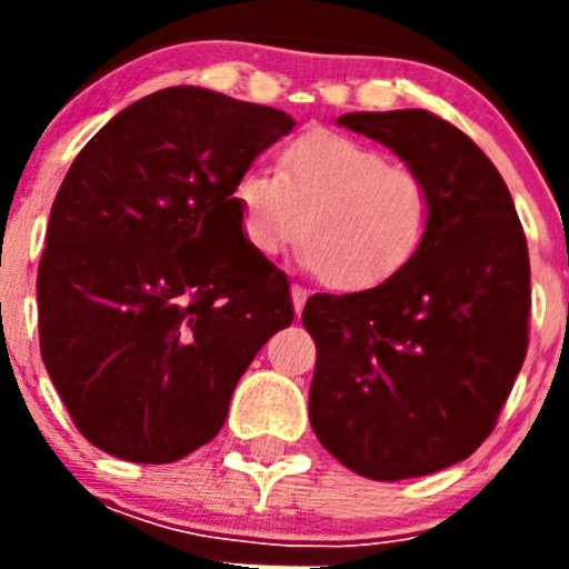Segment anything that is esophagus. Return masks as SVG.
<instances>
[{
    "label": "esophagus",
    "mask_w": 569,
    "mask_h": 569,
    "mask_svg": "<svg viewBox=\"0 0 569 569\" xmlns=\"http://www.w3.org/2000/svg\"><path fill=\"white\" fill-rule=\"evenodd\" d=\"M290 296H293V308H296V316H299L301 310H305V301H308V290L293 284V288H290Z\"/></svg>",
    "instance_id": "34e87169"
}]
</instances>
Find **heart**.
Wrapping results in <instances>:
<instances>
[{
  "label": "heart",
  "mask_w": 569,
  "mask_h": 569,
  "mask_svg": "<svg viewBox=\"0 0 569 569\" xmlns=\"http://www.w3.org/2000/svg\"><path fill=\"white\" fill-rule=\"evenodd\" d=\"M233 204L256 253L279 256L301 239V261L339 290L376 288L399 273L433 222V193L419 170L333 130L293 139L276 173L241 170Z\"/></svg>",
  "instance_id": "b5f03b06"
}]
</instances>
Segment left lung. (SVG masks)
Listing matches in <instances>:
<instances>
[{
    "label": "left lung",
    "mask_w": 569,
    "mask_h": 569,
    "mask_svg": "<svg viewBox=\"0 0 569 569\" xmlns=\"http://www.w3.org/2000/svg\"><path fill=\"white\" fill-rule=\"evenodd\" d=\"M433 193L419 253L359 293H316L310 425L365 479L399 481L465 461L492 433L527 356L530 256L496 164L430 110L345 113Z\"/></svg>",
    "instance_id": "8db88e82"
}]
</instances>
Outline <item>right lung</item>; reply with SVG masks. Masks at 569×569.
<instances>
[{"label": "right lung", "mask_w": 569, "mask_h": 569, "mask_svg": "<svg viewBox=\"0 0 569 569\" xmlns=\"http://www.w3.org/2000/svg\"><path fill=\"white\" fill-rule=\"evenodd\" d=\"M293 124L179 84L116 113L70 164L39 261V347L104 453L168 465L208 445L293 321L288 276L241 239L233 204L241 170Z\"/></svg>", "instance_id": "1"}]
</instances>
